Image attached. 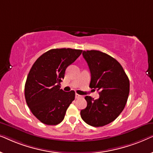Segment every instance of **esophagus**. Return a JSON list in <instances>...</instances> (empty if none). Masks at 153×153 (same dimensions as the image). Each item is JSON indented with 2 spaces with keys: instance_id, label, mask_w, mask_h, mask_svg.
<instances>
[{
  "instance_id": "34e87169",
  "label": "esophagus",
  "mask_w": 153,
  "mask_h": 153,
  "mask_svg": "<svg viewBox=\"0 0 153 153\" xmlns=\"http://www.w3.org/2000/svg\"><path fill=\"white\" fill-rule=\"evenodd\" d=\"M81 97H82V96L80 95H79V94H77V93L75 94V98H76V99H79V98H80Z\"/></svg>"
}]
</instances>
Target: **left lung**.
<instances>
[{"instance_id": "8db88e82", "label": "left lung", "mask_w": 153, "mask_h": 153, "mask_svg": "<svg viewBox=\"0 0 153 153\" xmlns=\"http://www.w3.org/2000/svg\"><path fill=\"white\" fill-rule=\"evenodd\" d=\"M91 74L90 88L99 92L94 100L85 96L87 106L81 111L83 121L102 127L116 120L124 109L129 93V81L123 67L111 56L97 50L83 51Z\"/></svg>"}]
</instances>
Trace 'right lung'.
Masks as SVG:
<instances>
[{
    "mask_svg": "<svg viewBox=\"0 0 153 153\" xmlns=\"http://www.w3.org/2000/svg\"><path fill=\"white\" fill-rule=\"evenodd\" d=\"M82 50L53 49L45 52L33 65L25 84V98L33 114L44 124L56 125L64 119L74 100L75 92H65L60 83L68 67Z\"/></svg>",
    "mask_w": 153,
    "mask_h": 153,
    "instance_id": "add662e5",
    "label": "right lung"
}]
</instances>
